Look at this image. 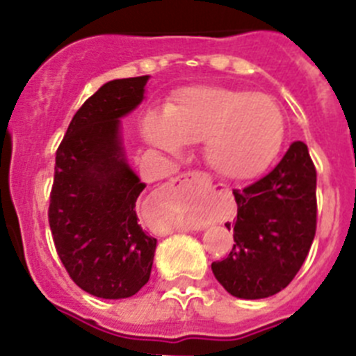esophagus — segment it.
Wrapping results in <instances>:
<instances>
[{"label": "esophagus", "instance_id": "34e87169", "mask_svg": "<svg viewBox=\"0 0 356 356\" xmlns=\"http://www.w3.org/2000/svg\"><path fill=\"white\" fill-rule=\"evenodd\" d=\"M170 184L179 190H186L191 197L198 198V200H206L211 191L209 177L200 174V172H188V174L177 175L175 179H172Z\"/></svg>", "mask_w": 356, "mask_h": 356}]
</instances>
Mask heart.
Returning a JSON list of instances; mask_svg holds the SVG:
<instances>
[{
  "instance_id": "obj_1",
  "label": "heart",
  "mask_w": 356,
  "mask_h": 356,
  "mask_svg": "<svg viewBox=\"0 0 356 356\" xmlns=\"http://www.w3.org/2000/svg\"><path fill=\"white\" fill-rule=\"evenodd\" d=\"M142 129L147 142L170 152L204 142V158L218 177L250 181L280 154L286 118L270 95L193 85L174 94L163 115H147Z\"/></svg>"
}]
</instances>
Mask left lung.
<instances>
[{
  "label": "left lung",
  "mask_w": 356,
  "mask_h": 356,
  "mask_svg": "<svg viewBox=\"0 0 356 356\" xmlns=\"http://www.w3.org/2000/svg\"><path fill=\"white\" fill-rule=\"evenodd\" d=\"M234 197V246L211 270L232 296H273L296 277L316 236V168L305 143H291L270 174Z\"/></svg>",
  "instance_id": "obj_1"
}]
</instances>
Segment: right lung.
Here are the masks:
<instances>
[{
    "instance_id": "1",
    "label": "right lung",
    "mask_w": 356,
    "mask_h": 356,
    "mask_svg": "<svg viewBox=\"0 0 356 356\" xmlns=\"http://www.w3.org/2000/svg\"><path fill=\"white\" fill-rule=\"evenodd\" d=\"M150 76L108 81L85 101L56 150L49 227L67 273L88 294L120 300L150 278L158 239L140 225L145 184L124 152L120 118L140 106Z\"/></svg>"
}]
</instances>
